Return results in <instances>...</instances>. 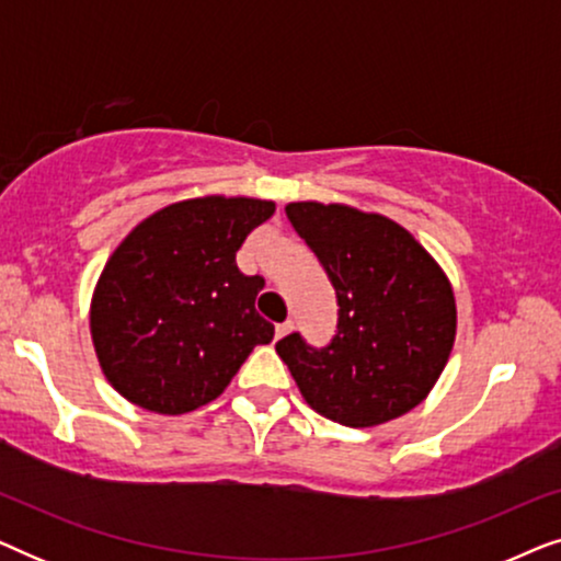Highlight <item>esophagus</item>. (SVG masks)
I'll return each instance as SVG.
<instances>
[{"label": "esophagus", "mask_w": 561, "mask_h": 561, "mask_svg": "<svg viewBox=\"0 0 561 561\" xmlns=\"http://www.w3.org/2000/svg\"><path fill=\"white\" fill-rule=\"evenodd\" d=\"M290 329H294V324H290V321H283V324L275 327V340H283V336H286Z\"/></svg>", "instance_id": "34e87169"}]
</instances>
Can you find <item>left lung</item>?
<instances>
[{"label":"left lung","instance_id":"8db88e82","mask_svg":"<svg viewBox=\"0 0 561 561\" xmlns=\"http://www.w3.org/2000/svg\"><path fill=\"white\" fill-rule=\"evenodd\" d=\"M286 214L324 265L340 304L327 347H309L301 334L275 344L304 401L352 428L416 409L455 344L457 304L447 273L409 229L382 214L319 202H294Z\"/></svg>","mask_w":561,"mask_h":561}]
</instances>
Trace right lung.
<instances>
[{"instance_id":"obj_1","label":"right lung","mask_w":561,"mask_h":561,"mask_svg":"<svg viewBox=\"0 0 561 561\" xmlns=\"http://www.w3.org/2000/svg\"><path fill=\"white\" fill-rule=\"evenodd\" d=\"M273 211L265 198H186L117 244L91 296L89 327L122 398L165 416L196 411L273 340V324L255 311L265 280L240 273L234 260Z\"/></svg>"}]
</instances>
